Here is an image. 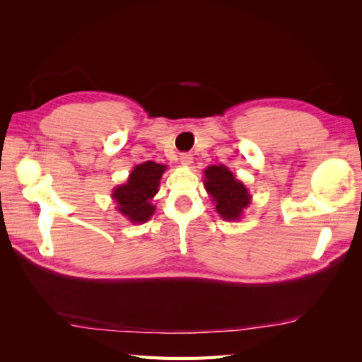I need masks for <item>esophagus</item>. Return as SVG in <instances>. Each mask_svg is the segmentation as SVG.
Instances as JSON below:
<instances>
[{
    "label": "esophagus",
    "instance_id": "esophagus-1",
    "mask_svg": "<svg viewBox=\"0 0 362 362\" xmlns=\"http://www.w3.org/2000/svg\"><path fill=\"white\" fill-rule=\"evenodd\" d=\"M179 160H180L182 165L189 166L191 163H193V156H191V153H188V152H183V153H180Z\"/></svg>",
    "mask_w": 362,
    "mask_h": 362
}]
</instances>
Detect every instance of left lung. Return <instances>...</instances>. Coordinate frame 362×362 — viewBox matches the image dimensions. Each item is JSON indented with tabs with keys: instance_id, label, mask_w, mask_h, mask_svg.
Instances as JSON below:
<instances>
[{
	"instance_id": "left-lung-1",
	"label": "left lung",
	"mask_w": 362,
	"mask_h": 362,
	"mask_svg": "<svg viewBox=\"0 0 362 362\" xmlns=\"http://www.w3.org/2000/svg\"><path fill=\"white\" fill-rule=\"evenodd\" d=\"M204 185L216 205L219 216L226 221L241 219L250 204V194L243 182L224 165H211L205 169Z\"/></svg>"
}]
</instances>
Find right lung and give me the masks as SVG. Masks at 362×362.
<instances>
[{"label": "right lung", "mask_w": 362, "mask_h": 362, "mask_svg": "<svg viewBox=\"0 0 362 362\" xmlns=\"http://www.w3.org/2000/svg\"><path fill=\"white\" fill-rule=\"evenodd\" d=\"M165 169V165L156 161H144L132 169L124 185L113 189L112 197L117 202V210L132 224H143L156 211V205L151 201L157 194Z\"/></svg>", "instance_id": "right-lung-1"}]
</instances>
